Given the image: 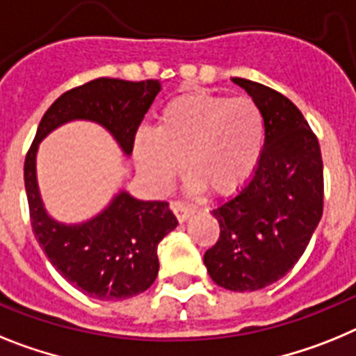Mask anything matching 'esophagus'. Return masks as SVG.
I'll return each mask as SVG.
<instances>
[{
  "mask_svg": "<svg viewBox=\"0 0 356 356\" xmlns=\"http://www.w3.org/2000/svg\"><path fill=\"white\" fill-rule=\"evenodd\" d=\"M172 209H174L175 216H177L179 222H184L186 218H190V215H193L195 213V206L190 202H182V200H175L174 204H172Z\"/></svg>",
  "mask_w": 356,
  "mask_h": 356,
  "instance_id": "1",
  "label": "esophagus"
}]
</instances>
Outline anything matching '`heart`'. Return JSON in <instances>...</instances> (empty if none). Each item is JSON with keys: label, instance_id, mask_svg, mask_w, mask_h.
Wrapping results in <instances>:
<instances>
[{"label": "heart", "instance_id": "heart-1", "mask_svg": "<svg viewBox=\"0 0 356 356\" xmlns=\"http://www.w3.org/2000/svg\"><path fill=\"white\" fill-rule=\"evenodd\" d=\"M264 143V113L252 98L188 92L163 107L156 132H138L136 159L154 184L165 186L186 157L197 186L227 193L254 174Z\"/></svg>", "mask_w": 356, "mask_h": 356}]
</instances>
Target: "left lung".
I'll return each mask as SVG.
<instances>
[{
    "mask_svg": "<svg viewBox=\"0 0 356 356\" xmlns=\"http://www.w3.org/2000/svg\"><path fill=\"white\" fill-rule=\"evenodd\" d=\"M264 113L265 143L251 181L211 215L220 236L204 254L218 286L254 292L298 264L323 216V157L301 111L264 84L233 79Z\"/></svg>",
    "mask_w": 356,
    "mask_h": 356,
    "instance_id": "8db88e82",
    "label": "left lung"
}]
</instances>
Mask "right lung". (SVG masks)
Returning a JSON list of instances; mask_svg holds the SVG:
<instances>
[{
	"label": "right lung",
	"instance_id": "1",
	"mask_svg": "<svg viewBox=\"0 0 356 356\" xmlns=\"http://www.w3.org/2000/svg\"><path fill=\"white\" fill-rule=\"evenodd\" d=\"M161 86L157 80L100 76L73 88L49 105L24 159V188L37 242L58 274L89 298L113 301L145 292L159 272L157 243L177 227L165 200H138L122 191L92 220L64 225L42 208L35 179V152L48 132L70 120H91L116 138L123 152L134 148L136 132Z\"/></svg>",
	"mask_w": 356,
	"mask_h": 356
}]
</instances>
